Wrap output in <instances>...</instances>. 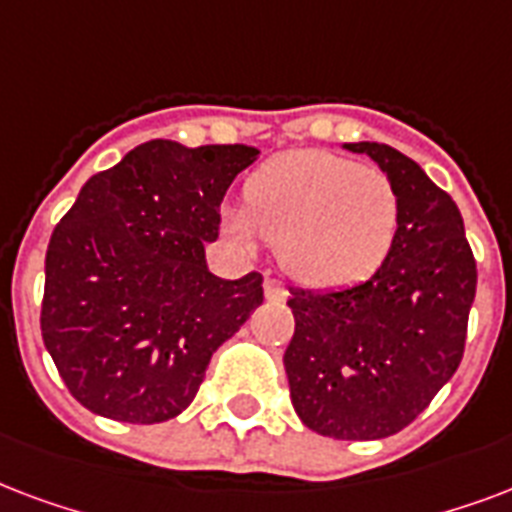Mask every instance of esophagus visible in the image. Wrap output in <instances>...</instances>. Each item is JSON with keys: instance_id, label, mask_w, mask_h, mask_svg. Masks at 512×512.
<instances>
[{"instance_id": "obj_1", "label": "esophagus", "mask_w": 512, "mask_h": 512, "mask_svg": "<svg viewBox=\"0 0 512 512\" xmlns=\"http://www.w3.org/2000/svg\"><path fill=\"white\" fill-rule=\"evenodd\" d=\"M264 293H267L269 301H283L285 296H288V288H285L283 280L267 277V280H264Z\"/></svg>"}]
</instances>
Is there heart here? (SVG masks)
Listing matches in <instances>:
<instances>
[{"label":"heart","instance_id":"b5f03b06","mask_svg":"<svg viewBox=\"0 0 512 512\" xmlns=\"http://www.w3.org/2000/svg\"><path fill=\"white\" fill-rule=\"evenodd\" d=\"M398 192L382 170L339 154L299 149L264 162L245 186V205H224L235 243L267 237L299 283H358L379 269L398 232Z\"/></svg>","mask_w":512,"mask_h":512}]
</instances>
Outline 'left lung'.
Returning a JSON list of instances; mask_svg holds the SVG:
<instances>
[{"label":"left lung","instance_id":"1","mask_svg":"<svg viewBox=\"0 0 512 512\" xmlns=\"http://www.w3.org/2000/svg\"><path fill=\"white\" fill-rule=\"evenodd\" d=\"M347 149L392 181L398 232L363 283L291 291L296 328L283 363L304 425L336 441H376L411 425L462 363L478 269L457 202L417 162L387 144Z\"/></svg>","mask_w":512,"mask_h":512}]
</instances>
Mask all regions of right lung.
Returning <instances> with one entry per match:
<instances>
[{"mask_svg":"<svg viewBox=\"0 0 512 512\" xmlns=\"http://www.w3.org/2000/svg\"><path fill=\"white\" fill-rule=\"evenodd\" d=\"M259 149L146 141L95 173L53 229L42 339L69 392L106 419L157 425L200 390L211 355L261 301V275L221 280L205 243Z\"/></svg>","mask_w":512,"mask_h":512,"instance_id":"add662e5","label":"right lung"}]
</instances>
